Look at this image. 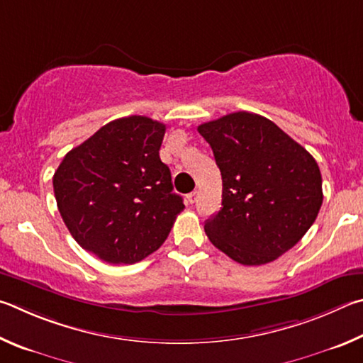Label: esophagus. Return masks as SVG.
I'll return each mask as SVG.
<instances>
[{
    "label": "esophagus",
    "instance_id": "esophagus-1",
    "mask_svg": "<svg viewBox=\"0 0 363 363\" xmlns=\"http://www.w3.org/2000/svg\"><path fill=\"white\" fill-rule=\"evenodd\" d=\"M196 199H198V193H196V191H193V193L186 194V201L189 202V204H194Z\"/></svg>",
    "mask_w": 363,
    "mask_h": 363
}]
</instances>
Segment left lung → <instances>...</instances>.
<instances>
[{"mask_svg":"<svg viewBox=\"0 0 363 363\" xmlns=\"http://www.w3.org/2000/svg\"><path fill=\"white\" fill-rule=\"evenodd\" d=\"M221 172V208L206 234L234 262H274L306 234L320 211L322 175L315 159L281 127L238 111L201 124Z\"/></svg>","mask_w":363,"mask_h":363,"instance_id":"obj_1","label":"left lung"}]
</instances>
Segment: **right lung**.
Returning <instances> with one entry per match:
<instances>
[{
  "mask_svg": "<svg viewBox=\"0 0 363 363\" xmlns=\"http://www.w3.org/2000/svg\"><path fill=\"white\" fill-rule=\"evenodd\" d=\"M165 125L114 119L68 151L52 185L57 207L82 249L111 264L137 263L167 239L185 204L159 157Z\"/></svg>",
  "mask_w": 363,
  "mask_h": 363,
  "instance_id": "1",
  "label": "right lung"
}]
</instances>
